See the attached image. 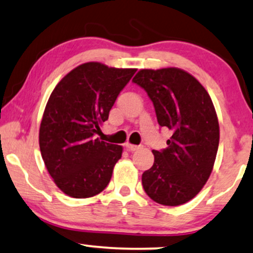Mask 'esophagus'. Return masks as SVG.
I'll return each mask as SVG.
<instances>
[{"instance_id": "34e87169", "label": "esophagus", "mask_w": 253, "mask_h": 253, "mask_svg": "<svg viewBox=\"0 0 253 253\" xmlns=\"http://www.w3.org/2000/svg\"><path fill=\"white\" fill-rule=\"evenodd\" d=\"M125 147L127 148V150L128 151H130V152H133V151H136V150H139L140 148V146H136V145H132V144H128V142H127L126 145H125Z\"/></svg>"}]
</instances>
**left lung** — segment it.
<instances>
[{"instance_id": "left-lung-1", "label": "left lung", "mask_w": 253, "mask_h": 253, "mask_svg": "<svg viewBox=\"0 0 253 253\" xmlns=\"http://www.w3.org/2000/svg\"><path fill=\"white\" fill-rule=\"evenodd\" d=\"M147 93L160 127L172 130L164 150H153L154 164L142 173L152 200L178 206L199 193L213 169L219 124L211 97L199 81L178 68L141 69L132 80Z\"/></svg>"}]
</instances>
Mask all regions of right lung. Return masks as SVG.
Here are the masks:
<instances>
[{
  "mask_svg": "<svg viewBox=\"0 0 253 253\" xmlns=\"http://www.w3.org/2000/svg\"><path fill=\"white\" fill-rule=\"evenodd\" d=\"M136 69L78 66L51 92L40 126V151L57 187L89 198L107 187L123 147L94 136Z\"/></svg>",
  "mask_w": 253,
  "mask_h": 253,
  "instance_id": "obj_1",
  "label": "right lung"
}]
</instances>
